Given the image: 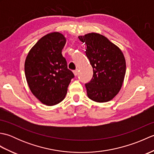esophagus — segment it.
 Listing matches in <instances>:
<instances>
[{
  "instance_id": "34e87169",
  "label": "esophagus",
  "mask_w": 154,
  "mask_h": 154,
  "mask_svg": "<svg viewBox=\"0 0 154 154\" xmlns=\"http://www.w3.org/2000/svg\"><path fill=\"white\" fill-rule=\"evenodd\" d=\"M73 73H74V75H75V76H77V75H78V70L76 69V70L73 71Z\"/></svg>"
}]
</instances>
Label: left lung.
<instances>
[{
	"label": "left lung",
	"instance_id": "1",
	"mask_svg": "<svg viewBox=\"0 0 154 154\" xmlns=\"http://www.w3.org/2000/svg\"><path fill=\"white\" fill-rule=\"evenodd\" d=\"M87 45L86 55L93 75L85 84L87 96L97 103L112 100L122 87L126 74V61L120 49L104 35L89 33L78 37Z\"/></svg>",
	"mask_w": 154,
	"mask_h": 154
}]
</instances>
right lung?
<instances>
[{
  "mask_svg": "<svg viewBox=\"0 0 154 154\" xmlns=\"http://www.w3.org/2000/svg\"><path fill=\"white\" fill-rule=\"evenodd\" d=\"M65 43L63 34L51 32L40 38L26 58L24 71L29 88L42 103L48 106L64 99L74 77L61 54Z\"/></svg>",
  "mask_w": 154,
  "mask_h": 154,
  "instance_id": "add662e5",
  "label": "right lung"
}]
</instances>
